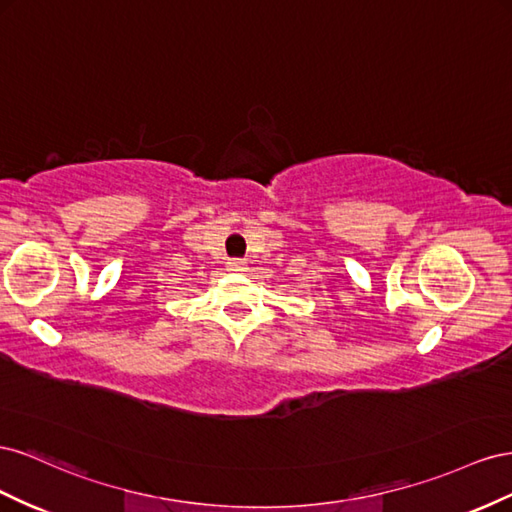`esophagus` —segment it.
<instances>
[{"instance_id": "1", "label": "esophagus", "mask_w": 512, "mask_h": 512, "mask_svg": "<svg viewBox=\"0 0 512 512\" xmlns=\"http://www.w3.org/2000/svg\"><path fill=\"white\" fill-rule=\"evenodd\" d=\"M227 270H231V272H244L246 264H244L242 259H229L227 261Z\"/></svg>"}]
</instances>
